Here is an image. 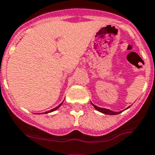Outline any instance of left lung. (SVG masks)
I'll list each match as a JSON object with an SVG mask.
<instances>
[{"instance_id":"left-lung-1","label":"left lung","mask_w":155,"mask_h":155,"mask_svg":"<svg viewBox=\"0 0 155 155\" xmlns=\"http://www.w3.org/2000/svg\"><path fill=\"white\" fill-rule=\"evenodd\" d=\"M93 105V107L96 108V109L97 110V111H99V112H102V113H104V114H107V115H117L119 114V113H120L121 112H112V111H111V110L109 109H107V108H100V107H97V106L94 105L93 104H92ZM129 108V107H128Z\"/></svg>"}]
</instances>
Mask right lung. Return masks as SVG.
<instances>
[{"label": "right lung", "instance_id": "right-lung-1", "mask_svg": "<svg viewBox=\"0 0 155 155\" xmlns=\"http://www.w3.org/2000/svg\"><path fill=\"white\" fill-rule=\"evenodd\" d=\"M62 103H61V104H60L59 105H58V106H57V107H56V108H53V109H51V110H50V111H48V112H45V113H46V114H47V113H49V112H54V111H55V110H56V109H58V108H59L60 106L62 105Z\"/></svg>", "mask_w": 155, "mask_h": 155}]
</instances>
